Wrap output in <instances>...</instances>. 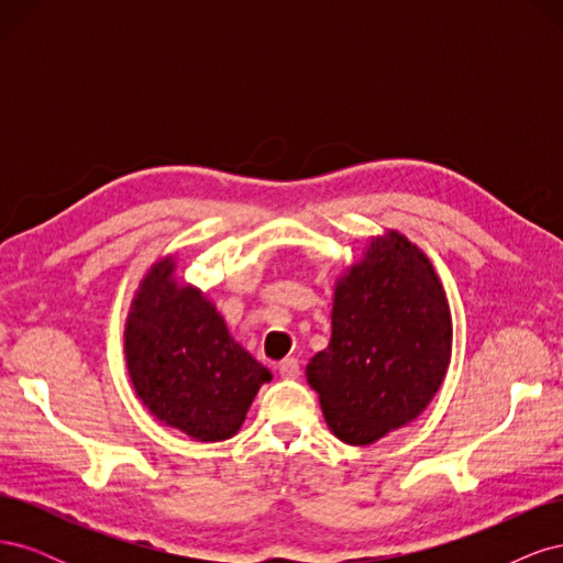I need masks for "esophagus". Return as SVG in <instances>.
<instances>
[{"mask_svg": "<svg viewBox=\"0 0 563 563\" xmlns=\"http://www.w3.org/2000/svg\"><path fill=\"white\" fill-rule=\"evenodd\" d=\"M277 371L282 373L284 378H298L300 376V364H298L296 356H286V360H282L277 364Z\"/></svg>", "mask_w": 563, "mask_h": 563, "instance_id": "34e87169", "label": "esophagus"}]
</instances>
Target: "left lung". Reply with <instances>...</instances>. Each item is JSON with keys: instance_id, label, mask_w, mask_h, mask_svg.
I'll return each mask as SVG.
<instances>
[{"instance_id": "1", "label": "left lung", "mask_w": 563, "mask_h": 563, "mask_svg": "<svg viewBox=\"0 0 563 563\" xmlns=\"http://www.w3.org/2000/svg\"><path fill=\"white\" fill-rule=\"evenodd\" d=\"M331 343L312 356L331 432L366 446L432 401L451 362V312L424 253L389 232L338 282Z\"/></svg>"}]
</instances>
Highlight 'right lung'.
I'll return each instance as SVG.
<instances>
[{"mask_svg":"<svg viewBox=\"0 0 563 563\" xmlns=\"http://www.w3.org/2000/svg\"><path fill=\"white\" fill-rule=\"evenodd\" d=\"M172 275V258L147 272L126 321L124 347L135 395L152 416L187 437L230 439L272 376L234 343L213 305Z\"/></svg>","mask_w":563,"mask_h":563,"instance_id":"obj_1","label":"right lung"}]
</instances>
